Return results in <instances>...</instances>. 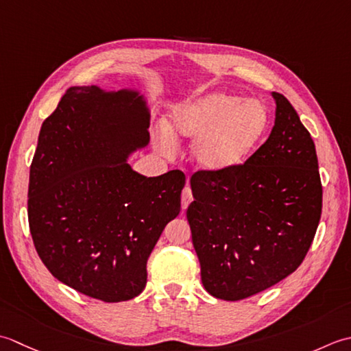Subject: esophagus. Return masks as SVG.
Listing matches in <instances>:
<instances>
[{"label":"esophagus","instance_id":"esophagus-1","mask_svg":"<svg viewBox=\"0 0 351 351\" xmlns=\"http://www.w3.org/2000/svg\"><path fill=\"white\" fill-rule=\"evenodd\" d=\"M194 199V195H192V191L189 186H184V189L182 192V209H188V206L192 203Z\"/></svg>","mask_w":351,"mask_h":351}]
</instances>
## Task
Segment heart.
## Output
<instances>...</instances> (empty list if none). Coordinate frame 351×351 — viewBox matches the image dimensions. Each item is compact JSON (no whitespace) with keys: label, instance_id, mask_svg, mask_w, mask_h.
<instances>
[{"label":"heart","instance_id":"b5f03b06","mask_svg":"<svg viewBox=\"0 0 351 351\" xmlns=\"http://www.w3.org/2000/svg\"><path fill=\"white\" fill-rule=\"evenodd\" d=\"M269 127L267 107L248 99L212 92L171 112L168 136H157L162 153L173 149V141H197L194 160L210 173H224L242 165L265 138Z\"/></svg>","mask_w":351,"mask_h":351}]
</instances>
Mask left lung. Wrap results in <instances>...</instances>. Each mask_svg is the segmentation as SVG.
I'll list each match as a JSON object with an SVG mask.
<instances>
[{"mask_svg": "<svg viewBox=\"0 0 351 351\" xmlns=\"http://www.w3.org/2000/svg\"><path fill=\"white\" fill-rule=\"evenodd\" d=\"M269 138L238 168L198 169L186 210L192 244L210 295L238 302L283 280L302 265L323 209L311 133L282 94Z\"/></svg>", "mask_w": 351, "mask_h": 351, "instance_id": "1", "label": "left lung"}]
</instances>
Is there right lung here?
<instances>
[{
	"label": "right lung",
	"mask_w": 351,
	"mask_h": 351,
	"mask_svg": "<svg viewBox=\"0 0 351 351\" xmlns=\"http://www.w3.org/2000/svg\"><path fill=\"white\" fill-rule=\"evenodd\" d=\"M138 92L69 88L40 127L28 183V226L40 261L82 294L118 303L147 285V261L180 213L178 169L141 176L127 156L149 141Z\"/></svg>",
	"instance_id": "1"
}]
</instances>
